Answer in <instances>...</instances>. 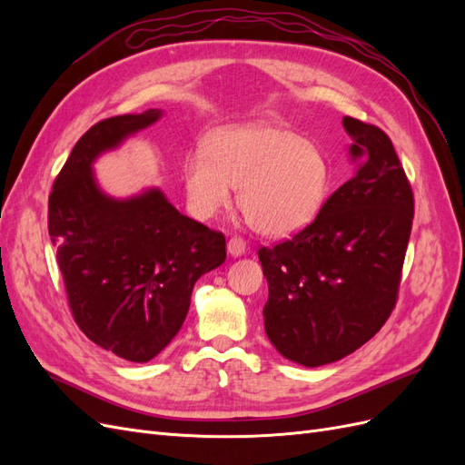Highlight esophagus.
<instances>
[{
	"mask_svg": "<svg viewBox=\"0 0 465 465\" xmlns=\"http://www.w3.org/2000/svg\"><path fill=\"white\" fill-rule=\"evenodd\" d=\"M227 250H229V254H231L232 258L242 256L244 252H246V242H244V238H241V236H232V238H229Z\"/></svg>",
	"mask_w": 465,
	"mask_h": 465,
	"instance_id": "34e87169",
	"label": "esophagus"
}]
</instances>
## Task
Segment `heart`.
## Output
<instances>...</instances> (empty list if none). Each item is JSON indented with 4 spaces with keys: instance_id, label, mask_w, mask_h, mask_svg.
Listing matches in <instances>:
<instances>
[{
    "instance_id": "heart-1",
    "label": "heart",
    "mask_w": 465,
    "mask_h": 465,
    "mask_svg": "<svg viewBox=\"0 0 465 465\" xmlns=\"http://www.w3.org/2000/svg\"><path fill=\"white\" fill-rule=\"evenodd\" d=\"M186 198L198 219H213L232 198L252 227L287 236L311 224L331 182L323 151L299 134L272 124L232 125L211 134L205 151L182 164Z\"/></svg>"
}]
</instances>
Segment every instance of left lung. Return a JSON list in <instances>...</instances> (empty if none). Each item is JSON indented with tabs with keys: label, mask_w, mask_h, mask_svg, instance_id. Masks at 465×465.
<instances>
[{
	"label": "left lung",
	"mask_w": 465,
	"mask_h": 465,
	"mask_svg": "<svg viewBox=\"0 0 465 465\" xmlns=\"http://www.w3.org/2000/svg\"><path fill=\"white\" fill-rule=\"evenodd\" d=\"M357 174L285 242L260 248L265 333L289 361L320 367L374 337L398 301L413 192L390 137L343 118Z\"/></svg>",
	"instance_id": "left-lung-1"
}]
</instances>
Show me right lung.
<instances>
[{"mask_svg":"<svg viewBox=\"0 0 465 465\" xmlns=\"http://www.w3.org/2000/svg\"><path fill=\"white\" fill-rule=\"evenodd\" d=\"M161 118L124 114L83 134L48 200L67 302L79 330L112 353L147 362L186 320L192 289L227 258L224 234L193 221L157 188L114 200L98 188L93 163Z\"/></svg>","mask_w":465,"mask_h":465,"instance_id":"right-lung-1","label":"right lung"}]
</instances>
